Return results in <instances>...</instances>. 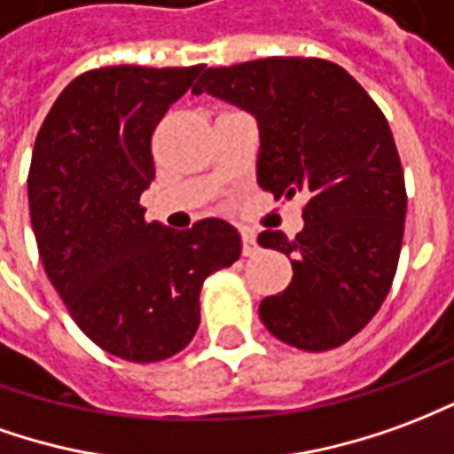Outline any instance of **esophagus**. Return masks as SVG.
Here are the masks:
<instances>
[{
  "mask_svg": "<svg viewBox=\"0 0 454 454\" xmlns=\"http://www.w3.org/2000/svg\"><path fill=\"white\" fill-rule=\"evenodd\" d=\"M242 254L244 256H254L256 254V234L254 232H242Z\"/></svg>",
  "mask_w": 454,
  "mask_h": 454,
  "instance_id": "1",
  "label": "esophagus"
}]
</instances>
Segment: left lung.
I'll list each match as a JSON object with an SVG mask.
<instances>
[{"instance_id":"left-lung-1","label":"left lung","mask_w":454,"mask_h":454,"mask_svg":"<svg viewBox=\"0 0 454 454\" xmlns=\"http://www.w3.org/2000/svg\"><path fill=\"white\" fill-rule=\"evenodd\" d=\"M207 92L259 121L256 178L273 198L305 195L295 239L259 234L291 256L284 294L259 305L266 330L305 352L345 345L387 298L406 222V183L384 112L345 67L323 58H262L207 67Z\"/></svg>"}]
</instances>
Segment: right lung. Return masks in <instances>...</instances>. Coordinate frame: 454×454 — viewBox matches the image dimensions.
<instances>
[{
    "label": "right lung",
    "mask_w": 454,
    "mask_h": 454,
    "mask_svg": "<svg viewBox=\"0 0 454 454\" xmlns=\"http://www.w3.org/2000/svg\"><path fill=\"white\" fill-rule=\"evenodd\" d=\"M202 67L82 73L34 144L28 207L48 278L95 345L137 364L188 347L202 281L242 254L230 222L207 217L176 232L141 207L156 176L151 137Z\"/></svg>",
    "instance_id": "add662e5"
}]
</instances>
